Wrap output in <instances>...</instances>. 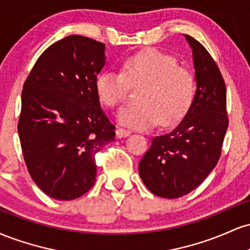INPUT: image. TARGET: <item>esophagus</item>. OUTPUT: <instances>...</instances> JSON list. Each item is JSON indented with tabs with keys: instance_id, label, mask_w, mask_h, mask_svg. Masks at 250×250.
Masks as SVG:
<instances>
[{
	"instance_id": "esophagus-1",
	"label": "esophagus",
	"mask_w": 250,
	"mask_h": 250,
	"mask_svg": "<svg viewBox=\"0 0 250 250\" xmlns=\"http://www.w3.org/2000/svg\"><path fill=\"white\" fill-rule=\"evenodd\" d=\"M131 134L130 130H127V129H123V128H119L116 130V137L117 139H122V137L129 136Z\"/></svg>"
}]
</instances>
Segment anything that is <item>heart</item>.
<instances>
[{
	"mask_svg": "<svg viewBox=\"0 0 250 250\" xmlns=\"http://www.w3.org/2000/svg\"><path fill=\"white\" fill-rule=\"evenodd\" d=\"M129 87L141 85L139 103L123 108L119 122L127 127L147 129L160 121L163 127L179 122L195 95V77L177 60L157 49H147L129 56L121 71L104 70L96 76L95 91L102 104L116 108Z\"/></svg>",
	"mask_w": 250,
	"mask_h": 250,
	"instance_id": "1",
	"label": "heart"
}]
</instances>
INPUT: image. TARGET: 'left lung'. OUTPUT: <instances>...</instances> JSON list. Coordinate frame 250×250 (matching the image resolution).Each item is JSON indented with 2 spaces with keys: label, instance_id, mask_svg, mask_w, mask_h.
<instances>
[{
  "label": "left lung",
  "instance_id": "8db88e82",
  "mask_svg": "<svg viewBox=\"0 0 250 250\" xmlns=\"http://www.w3.org/2000/svg\"><path fill=\"white\" fill-rule=\"evenodd\" d=\"M185 36L193 50L194 100L173 130L151 140L139 163L146 187L166 199L187 195L211 173L219 162L229 122L226 83L219 67L199 41Z\"/></svg>",
  "mask_w": 250,
  "mask_h": 250
}]
</instances>
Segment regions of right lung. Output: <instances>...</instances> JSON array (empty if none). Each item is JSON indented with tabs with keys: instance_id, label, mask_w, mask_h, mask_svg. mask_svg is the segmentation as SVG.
I'll return each instance as SVG.
<instances>
[{
	"instance_id": "obj_1",
	"label": "right lung",
	"mask_w": 250,
	"mask_h": 250,
	"mask_svg": "<svg viewBox=\"0 0 250 250\" xmlns=\"http://www.w3.org/2000/svg\"><path fill=\"white\" fill-rule=\"evenodd\" d=\"M105 45L70 35L37 59L22 90L19 136L31 179L60 201L82 196L96 181L95 155L115 131L95 91Z\"/></svg>"
}]
</instances>
